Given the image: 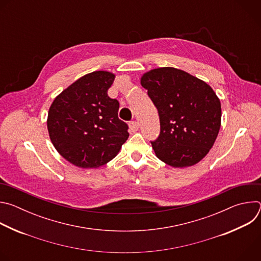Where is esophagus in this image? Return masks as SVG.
<instances>
[{"label":"esophagus","instance_id":"esophagus-1","mask_svg":"<svg viewBox=\"0 0 261 261\" xmlns=\"http://www.w3.org/2000/svg\"><path fill=\"white\" fill-rule=\"evenodd\" d=\"M138 127H139V124L136 121H132L129 123V128L131 132H136L138 130Z\"/></svg>","mask_w":261,"mask_h":261}]
</instances>
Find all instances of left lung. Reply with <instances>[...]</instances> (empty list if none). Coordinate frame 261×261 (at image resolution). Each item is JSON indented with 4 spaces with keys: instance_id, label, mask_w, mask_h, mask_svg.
Listing matches in <instances>:
<instances>
[{
    "instance_id": "8db88e82",
    "label": "left lung",
    "mask_w": 261,
    "mask_h": 261,
    "mask_svg": "<svg viewBox=\"0 0 261 261\" xmlns=\"http://www.w3.org/2000/svg\"><path fill=\"white\" fill-rule=\"evenodd\" d=\"M141 86L158 110L156 156L173 167L192 166L212 148L221 126V104L213 89L189 73L163 67L143 74Z\"/></svg>"
}]
</instances>
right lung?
<instances>
[{
    "mask_svg": "<svg viewBox=\"0 0 261 261\" xmlns=\"http://www.w3.org/2000/svg\"><path fill=\"white\" fill-rule=\"evenodd\" d=\"M113 73L95 71L81 77L53 102L47 129L56 150L70 163L96 168L113 160L128 139L119 119L120 103L107 95Z\"/></svg>",
    "mask_w": 261,
    "mask_h": 261,
    "instance_id": "obj_1",
    "label": "right lung"
}]
</instances>
